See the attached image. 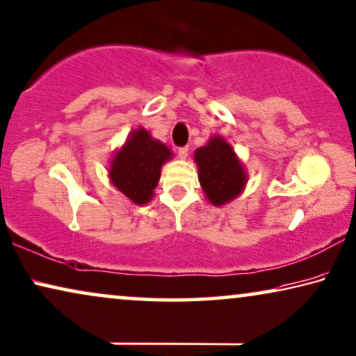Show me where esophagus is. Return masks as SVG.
Returning a JSON list of instances; mask_svg holds the SVG:
<instances>
[{
	"label": "esophagus",
	"instance_id": "esophagus-1",
	"mask_svg": "<svg viewBox=\"0 0 356 356\" xmlns=\"http://www.w3.org/2000/svg\"><path fill=\"white\" fill-rule=\"evenodd\" d=\"M188 154H189V147H188V146L178 149V157L183 159V161L188 157Z\"/></svg>",
	"mask_w": 356,
	"mask_h": 356
}]
</instances>
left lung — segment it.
I'll use <instances>...</instances> for the list:
<instances>
[{
    "label": "left lung",
    "mask_w": 356,
    "mask_h": 356,
    "mask_svg": "<svg viewBox=\"0 0 356 356\" xmlns=\"http://www.w3.org/2000/svg\"><path fill=\"white\" fill-rule=\"evenodd\" d=\"M199 183L209 202L220 207L231 202L244 191L245 170L231 144L221 136H212L205 146L194 152Z\"/></svg>",
    "instance_id": "8db88e82"
}]
</instances>
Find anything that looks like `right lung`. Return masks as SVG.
<instances>
[{"label":"right lung","mask_w":356,"mask_h":356,"mask_svg":"<svg viewBox=\"0 0 356 356\" xmlns=\"http://www.w3.org/2000/svg\"><path fill=\"white\" fill-rule=\"evenodd\" d=\"M172 157L165 144L154 140L144 128H138L114 154L109 168L111 181L133 204L144 205L152 199L162 165Z\"/></svg>","instance_id":"right-lung-1"}]
</instances>
